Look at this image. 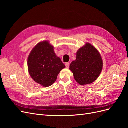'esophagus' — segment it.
Masks as SVG:
<instances>
[{
  "label": "esophagus",
  "instance_id": "34e87169",
  "mask_svg": "<svg viewBox=\"0 0 128 128\" xmlns=\"http://www.w3.org/2000/svg\"><path fill=\"white\" fill-rule=\"evenodd\" d=\"M65 65H66V67L67 68H69V65H70V64H69V62H67V63H66Z\"/></svg>",
  "mask_w": 128,
  "mask_h": 128
}]
</instances>
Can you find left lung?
Here are the masks:
<instances>
[{
  "label": "left lung",
  "mask_w": 128,
  "mask_h": 128,
  "mask_svg": "<svg viewBox=\"0 0 128 128\" xmlns=\"http://www.w3.org/2000/svg\"><path fill=\"white\" fill-rule=\"evenodd\" d=\"M102 60L94 46L86 43L77 52L76 59L70 65L76 82L81 86L89 84L98 78L102 69Z\"/></svg>",
  "instance_id": "left-lung-1"
}]
</instances>
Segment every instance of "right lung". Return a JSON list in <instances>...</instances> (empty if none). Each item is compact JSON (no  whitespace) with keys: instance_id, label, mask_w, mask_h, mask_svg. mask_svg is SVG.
I'll return each instance as SVG.
<instances>
[{"instance_id":"1","label":"right lung","mask_w":128,"mask_h":128,"mask_svg":"<svg viewBox=\"0 0 128 128\" xmlns=\"http://www.w3.org/2000/svg\"><path fill=\"white\" fill-rule=\"evenodd\" d=\"M65 67L48 41L39 42L32 49L28 59L30 75L36 82L44 87L54 83L58 74Z\"/></svg>"}]
</instances>
